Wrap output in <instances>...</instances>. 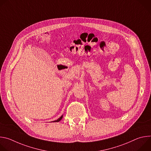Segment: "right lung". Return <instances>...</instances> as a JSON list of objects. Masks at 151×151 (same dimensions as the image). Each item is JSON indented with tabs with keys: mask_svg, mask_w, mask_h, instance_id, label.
I'll list each match as a JSON object with an SVG mask.
<instances>
[{
	"mask_svg": "<svg viewBox=\"0 0 151 151\" xmlns=\"http://www.w3.org/2000/svg\"><path fill=\"white\" fill-rule=\"evenodd\" d=\"M63 115H61V116L58 119H57V120H55V121H51V122H59L61 120V119L63 118Z\"/></svg>",
	"mask_w": 151,
	"mask_h": 151,
	"instance_id": "obj_1",
	"label": "right lung"
}]
</instances>
